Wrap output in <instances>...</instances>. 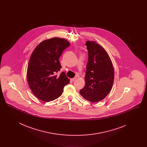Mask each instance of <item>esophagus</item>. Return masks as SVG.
Instances as JSON below:
<instances>
[{"mask_svg":"<svg viewBox=\"0 0 147 147\" xmlns=\"http://www.w3.org/2000/svg\"><path fill=\"white\" fill-rule=\"evenodd\" d=\"M76 80V78H71V80L73 81V82L75 81Z\"/></svg>","mask_w":147,"mask_h":147,"instance_id":"obj_1","label":"esophagus"}]
</instances>
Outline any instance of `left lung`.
<instances>
[{"instance_id": "1", "label": "left lung", "mask_w": 147, "mask_h": 147, "mask_svg": "<svg viewBox=\"0 0 147 147\" xmlns=\"http://www.w3.org/2000/svg\"><path fill=\"white\" fill-rule=\"evenodd\" d=\"M88 62L85 77V85L80 94L85 100L97 102L104 98L112 89L114 69L107 52L95 41H88Z\"/></svg>"}]
</instances>
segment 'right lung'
<instances>
[{"label": "right lung", "mask_w": 147, "mask_h": 147, "mask_svg": "<svg viewBox=\"0 0 147 147\" xmlns=\"http://www.w3.org/2000/svg\"><path fill=\"white\" fill-rule=\"evenodd\" d=\"M70 46L67 40L58 37L45 40L35 48L27 69L28 86L36 97L45 102L59 98L69 79L64 72L57 75L62 68L59 58Z\"/></svg>", "instance_id": "1"}]
</instances>
